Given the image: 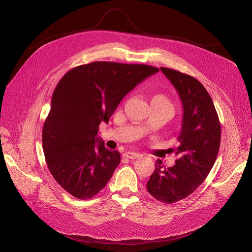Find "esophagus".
<instances>
[{"label":"esophagus","mask_w":252,"mask_h":252,"mask_svg":"<svg viewBox=\"0 0 252 252\" xmlns=\"http://www.w3.org/2000/svg\"><path fill=\"white\" fill-rule=\"evenodd\" d=\"M141 155L136 154V152H132V151H127L124 154V158H130V159H134V158H138Z\"/></svg>","instance_id":"1"}]
</instances>
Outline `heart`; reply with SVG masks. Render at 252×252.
Returning <instances> with one entry per match:
<instances>
[{"mask_svg":"<svg viewBox=\"0 0 252 252\" xmlns=\"http://www.w3.org/2000/svg\"><path fill=\"white\" fill-rule=\"evenodd\" d=\"M152 100H162V101H166V102H169L168 98H167L165 95L163 94H156L152 97Z\"/></svg>","mask_w":252,"mask_h":252,"instance_id":"1","label":"heart"}]
</instances>
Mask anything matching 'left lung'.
<instances>
[{
  "mask_svg": "<svg viewBox=\"0 0 252 252\" xmlns=\"http://www.w3.org/2000/svg\"><path fill=\"white\" fill-rule=\"evenodd\" d=\"M178 90L184 108L175 165L162 162L147 182L148 192L159 202L172 204L191 194L207 178L215 164L220 144V124L211 96L200 81L186 73L161 67Z\"/></svg>",
  "mask_w": 252,
  "mask_h": 252,
  "instance_id": "obj_1",
  "label": "left lung"
}]
</instances>
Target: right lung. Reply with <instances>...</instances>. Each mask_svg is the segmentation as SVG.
Segmentation results:
<instances>
[{
  "label": "right lung",
  "instance_id": "1",
  "mask_svg": "<svg viewBox=\"0 0 252 252\" xmlns=\"http://www.w3.org/2000/svg\"><path fill=\"white\" fill-rule=\"evenodd\" d=\"M158 71L144 64L93 62L72 68L53 91L43 126V151L58 184L80 200L107 185L121 161L96 138L118 105L139 83Z\"/></svg>",
  "mask_w": 252,
  "mask_h": 252
}]
</instances>
